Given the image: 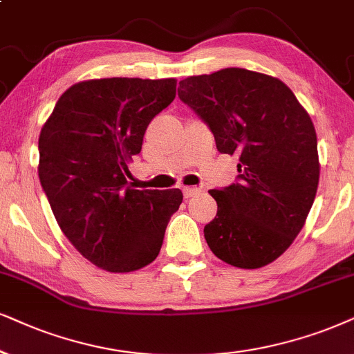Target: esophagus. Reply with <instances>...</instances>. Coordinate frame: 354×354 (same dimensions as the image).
I'll return each instance as SVG.
<instances>
[{"label": "esophagus", "instance_id": "esophagus-1", "mask_svg": "<svg viewBox=\"0 0 354 354\" xmlns=\"http://www.w3.org/2000/svg\"><path fill=\"white\" fill-rule=\"evenodd\" d=\"M183 194H185V198H194V196L201 194V189L194 186H185L183 187Z\"/></svg>", "mask_w": 354, "mask_h": 354}]
</instances>
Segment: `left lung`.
Returning <instances> with one entry per match:
<instances>
[{
  "label": "left lung",
  "mask_w": 354,
  "mask_h": 354,
  "mask_svg": "<svg viewBox=\"0 0 354 354\" xmlns=\"http://www.w3.org/2000/svg\"><path fill=\"white\" fill-rule=\"evenodd\" d=\"M180 100L207 124L221 153L239 155L236 183L210 189L204 227L217 258L243 270L270 265L302 230L319 186L310 115L281 80L245 68L180 82Z\"/></svg>",
  "instance_id": "obj_1"
}]
</instances>
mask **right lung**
Here are the masks:
<instances>
[{
	"instance_id": "obj_1",
	"label": "right lung",
	"mask_w": 354,
	"mask_h": 354,
	"mask_svg": "<svg viewBox=\"0 0 354 354\" xmlns=\"http://www.w3.org/2000/svg\"><path fill=\"white\" fill-rule=\"evenodd\" d=\"M176 80L102 78L73 84L39 137V178L66 239L88 261L129 272L158 257L180 189H136L129 162Z\"/></svg>"
}]
</instances>
